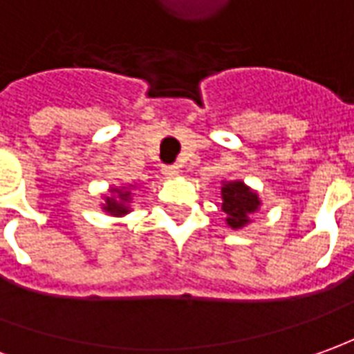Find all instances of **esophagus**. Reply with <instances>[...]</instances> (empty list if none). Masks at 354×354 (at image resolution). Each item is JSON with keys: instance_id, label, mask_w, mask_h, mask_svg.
<instances>
[{"instance_id": "esophagus-1", "label": "esophagus", "mask_w": 354, "mask_h": 354, "mask_svg": "<svg viewBox=\"0 0 354 354\" xmlns=\"http://www.w3.org/2000/svg\"><path fill=\"white\" fill-rule=\"evenodd\" d=\"M180 172H182V167H180V165H170V167H162V174H165L167 178H176Z\"/></svg>"}]
</instances>
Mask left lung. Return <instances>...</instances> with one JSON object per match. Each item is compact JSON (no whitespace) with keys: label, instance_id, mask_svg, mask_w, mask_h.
Listing matches in <instances>:
<instances>
[{"label":"left lung","instance_id":"left-lung-1","mask_svg":"<svg viewBox=\"0 0 354 354\" xmlns=\"http://www.w3.org/2000/svg\"><path fill=\"white\" fill-rule=\"evenodd\" d=\"M223 211L227 213V225L230 228H244L252 221V215L261 205L258 194L244 182H223L221 187Z\"/></svg>","mask_w":354,"mask_h":354}]
</instances>
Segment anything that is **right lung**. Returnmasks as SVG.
<instances>
[{
    "mask_svg": "<svg viewBox=\"0 0 354 354\" xmlns=\"http://www.w3.org/2000/svg\"><path fill=\"white\" fill-rule=\"evenodd\" d=\"M112 194L104 197L102 209L112 217H124L129 213V199H131V192L129 187H112Z\"/></svg>",
    "mask_w": 354,
    "mask_h": 354,
    "instance_id": "add662e5",
    "label": "right lung"
}]
</instances>
